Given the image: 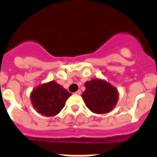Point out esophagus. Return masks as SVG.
<instances>
[{"label":"esophagus","instance_id":"esophagus-1","mask_svg":"<svg viewBox=\"0 0 157 157\" xmlns=\"http://www.w3.org/2000/svg\"><path fill=\"white\" fill-rule=\"evenodd\" d=\"M81 93H82L81 90H77L75 93V94H78V95H80V94H81Z\"/></svg>","mask_w":157,"mask_h":157}]
</instances>
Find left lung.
Returning a JSON list of instances; mask_svg holds the SVG:
<instances>
[{
	"label": "left lung",
	"mask_w": 157,
	"mask_h": 157,
	"mask_svg": "<svg viewBox=\"0 0 157 157\" xmlns=\"http://www.w3.org/2000/svg\"><path fill=\"white\" fill-rule=\"evenodd\" d=\"M86 90L82 97L86 107L97 114L110 112L118 101L116 88L105 81L93 79L85 83Z\"/></svg>",
	"instance_id": "1"
}]
</instances>
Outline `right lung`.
<instances>
[{"instance_id": "1", "label": "right lung", "mask_w": 157, "mask_h": 157, "mask_svg": "<svg viewBox=\"0 0 157 157\" xmlns=\"http://www.w3.org/2000/svg\"><path fill=\"white\" fill-rule=\"evenodd\" d=\"M71 93L56 82L39 86L30 94L32 104L37 112L45 116H56L62 110Z\"/></svg>"}]
</instances>
